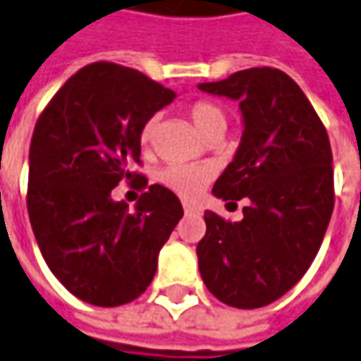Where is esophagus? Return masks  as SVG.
I'll return each instance as SVG.
<instances>
[{
  "instance_id": "34e87169",
  "label": "esophagus",
  "mask_w": 361,
  "mask_h": 361,
  "mask_svg": "<svg viewBox=\"0 0 361 361\" xmlns=\"http://www.w3.org/2000/svg\"><path fill=\"white\" fill-rule=\"evenodd\" d=\"M183 212H185V215H201V209L193 203H183Z\"/></svg>"
}]
</instances>
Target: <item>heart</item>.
Returning a JSON list of instances; mask_svg holds the SVG:
<instances>
[{
	"label": "heart",
	"instance_id": "b5f03b06",
	"mask_svg": "<svg viewBox=\"0 0 361 361\" xmlns=\"http://www.w3.org/2000/svg\"><path fill=\"white\" fill-rule=\"evenodd\" d=\"M188 114L191 122L195 124V128L207 138L221 136L227 128V110L215 100H195L193 104H190ZM156 124H158V116H149L142 124L138 138L144 148L152 146L154 136H156ZM212 178L213 168L209 164H170L158 176L164 188H168L185 200L197 197L201 190L212 181Z\"/></svg>",
	"mask_w": 361,
	"mask_h": 361
}]
</instances>
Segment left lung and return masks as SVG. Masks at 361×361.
I'll return each instance as SVG.
<instances>
[{
	"instance_id": "1",
	"label": "left lung",
	"mask_w": 361,
	"mask_h": 361,
	"mask_svg": "<svg viewBox=\"0 0 361 361\" xmlns=\"http://www.w3.org/2000/svg\"><path fill=\"white\" fill-rule=\"evenodd\" d=\"M200 88L241 104V146L213 193L249 201L237 223L205 212L201 279L221 302L261 308L302 279L322 245L334 209L328 132L300 87L279 68H245Z\"/></svg>"
}]
</instances>
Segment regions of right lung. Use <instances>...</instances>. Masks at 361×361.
Listing matches in <instances>:
<instances>
[{
    "instance_id": "obj_1",
    "label": "right lung",
    "mask_w": 361,
    "mask_h": 361,
    "mask_svg": "<svg viewBox=\"0 0 361 361\" xmlns=\"http://www.w3.org/2000/svg\"><path fill=\"white\" fill-rule=\"evenodd\" d=\"M176 92L136 68L98 61L77 71L37 118L27 212L51 273L77 298L120 306L152 283L158 252L183 215L176 193L134 171L140 128ZM142 190L136 210L109 197Z\"/></svg>"
}]
</instances>
